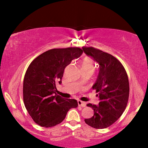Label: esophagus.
Instances as JSON below:
<instances>
[{"mask_svg":"<svg viewBox=\"0 0 148 148\" xmlns=\"http://www.w3.org/2000/svg\"><path fill=\"white\" fill-rule=\"evenodd\" d=\"M77 103H78V105H79V106L85 107V106H86V102H82V101H81V100H78V101H77Z\"/></svg>","mask_w":148,"mask_h":148,"instance_id":"1","label":"esophagus"}]
</instances>
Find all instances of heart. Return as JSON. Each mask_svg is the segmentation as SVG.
Segmentation results:
<instances>
[{"label": "heart", "mask_w": 148, "mask_h": 148, "mask_svg": "<svg viewBox=\"0 0 148 148\" xmlns=\"http://www.w3.org/2000/svg\"><path fill=\"white\" fill-rule=\"evenodd\" d=\"M81 65H82V70H90L92 72L94 71V63L90 58H84L81 62Z\"/></svg>", "instance_id": "b5f03b06"}]
</instances>
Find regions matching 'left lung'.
<instances>
[{"mask_svg": "<svg viewBox=\"0 0 148 148\" xmlns=\"http://www.w3.org/2000/svg\"><path fill=\"white\" fill-rule=\"evenodd\" d=\"M87 55L99 64L100 71L93 90L99 97L98 106L90 103L94 115L85 122L93 128L102 129L110 127L123 114L129 96L128 76L121 62L111 54L94 47H82Z\"/></svg>", "mask_w": 148, "mask_h": 148, "instance_id": "obj_1", "label": "left lung"}]
</instances>
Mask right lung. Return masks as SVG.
I'll return each instance as SVG.
<instances>
[{
  "label": "right lung",
  "instance_id": "obj_1",
  "mask_svg": "<svg viewBox=\"0 0 148 148\" xmlns=\"http://www.w3.org/2000/svg\"><path fill=\"white\" fill-rule=\"evenodd\" d=\"M82 53L83 50L77 47L54 48L44 52L30 63L24 77L23 98L36 124L46 128L55 126L64 120L71 108L77 107L76 100L56 94V85L62 83L66 66Z\"/></svg>",
  "mask_w": 148,
  "mask_h": 148
}]
</instances>
